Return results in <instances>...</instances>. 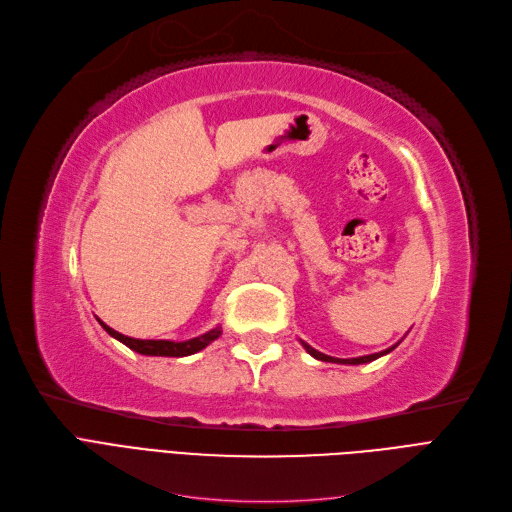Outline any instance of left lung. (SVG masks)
Returning <instances> with one entry per match:
<instances>
[{
  "instance_id": "left-lung-1",
  "label": "left lung",
  "mask_w": 512,
  "mask_h": 512,
  "mask_svg": "<svg viewBox=\"0 0 512 512\" xmlns=\"http://www.w3.org/2000/svg\"><path fill=\"white\" fill-rule=\"evenodd\" d=\"M301 343H303V347L309 351V354H311L315 360H322V362H337V364H366V362H373V360H377V358H381V356H385V354H390V351H394V349L398 347V343H396V345H392V347H387L385 351H379V354H370V356H360V358H349V360H343V358H332V356H326V354H322V351H317V349L309 347L305 341H301Z\"/></svg>"
}]
</instances>
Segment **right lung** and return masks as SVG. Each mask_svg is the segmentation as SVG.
Listing matches in <instances>:
<instances>
[{
	"mask_svg": "<svg viewBox=\"0 0 512 512\" xmlns=\"http://www.w3.org/2000/svg\"><path fill=\"white\" fill-rule=\"evenodd\" d=\"M99 324L103 326L105 332L110 334V337H114L120 343H125L129 349L137 351V354H142V356H167V358L192 356V354H197V351L205 349L211 341H216L222 334V330L218 326V328H211L209 332L201 334V337L175 343V341H156V339H133V337H127V334L116 332L114 328H110L108 324H103L101 320H99Z\"/></svg>",
	"mask_w": 512,
	"mask_h": 512,
	"instance_id": "obj_1",
	"label": "right lung"
}]
</instances>
